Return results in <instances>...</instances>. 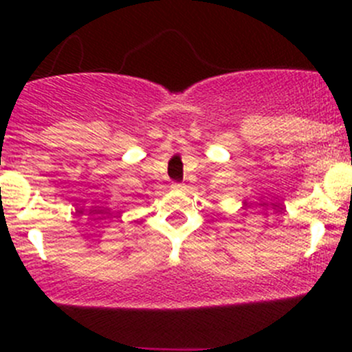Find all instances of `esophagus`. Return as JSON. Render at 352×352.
Returning <instances> with one entry per match:
<instances>
[{
    "label": "esophagus",
    "mask_w": 352,
    "mask_h": 352,
    "mask_svg": "<svg viewBox=\"0 0 352 352\" xmlns=\"http://www.w3.org/2000/svg\"><path fill=\"white\" fill-rule=\"evenodd\" d=\"M184 189H186V186H184V184H180V182L172 184V190H184Z\"/></svg>",
    "instance_id": "1"
}]
</instances>
